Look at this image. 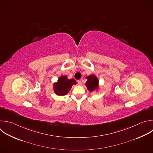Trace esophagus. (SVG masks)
<instances>
[{
	"mask_svg": "<svg viewBox=\"0 0 153 153\" xmlns=\"http://www.w3.org/2000/svg\"><path fill=\"white\" fill-rule=\"evenodd\" d=\"M82 84V82L81 81H78V85H81Z\"/></svg>",
	"mask_w": 153,
	"mask_h": 153,
	"instance_id": "1",
	"label": "esophagus"
}]
</instances>
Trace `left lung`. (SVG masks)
Returning <instances> with one entry per match:
<instances>
[{"mask_svg": "<svg viewBox=\"0 0 153 153\" xmlns=\"http://www.w3.org/2000/svg\"><path fill=\"white\" fill-rule=\"evenodd\" d=\"M85 78H87V81L85 82V85L89 91L93 92L94 91H96L97 92L100 89L99 79L94 74H91L87 76Z\"/></svg>", "mask_w": 153, "mask_h": 153, "instance_id": "1", "label": "left lung"}]
</instances>
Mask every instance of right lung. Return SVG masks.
Masks as SVG:
<instances>
[{
    "label": "right lung",
    "instance_id": "1",
    "mask_svg": "<svg viewBox=\"0 0 153 153\" xmlns=\"http://www.w3.org/2000/svg\"><path fill=\"white\" fill-rule=\"evenodd\" d=\"M76 81L73 79H68L66 75H61L57 81L53 83L54 92L59 96L67 94L71 89L73 85H76Z\"/></svg>",
    "mask_w": 153,
    "mask_h": 153
}]
</instances>
